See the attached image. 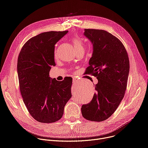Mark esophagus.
<instances>
[{
    "mask_svg": "<svg viewBox=\"0 0 148 148\" xmlns=\"http://www.w3.org/2000/svg\"><path fill=\"white\" fill-rule=\"evenodd\" d=\"M73 82H74V83H77V82H78V79H76L75 78V79H73Z\"/></svg>",
    "mask_w": 148,
    "mask_h": 148,
    "instance_id": "1",
    "label": "esophagus"
}]
</instances>
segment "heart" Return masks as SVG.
I'll list each match as a JSON object with an SVG mask.
<instances>
[{
	"instance_id": "obj_1",
	"label": "heart",
	"mask_w": 148,
	"mask_h": 148,
	"mask_svg": "<svg viewBox=\"0 0 148 148\" xmlns=\"http://www.w3.org/2000/svg\"><path fill=\"white\" fill-rule=\"evenodd\" d=\"M72 41L73 42V43L75 46L76 49H83V46L82 44V42H81L80 38L78 36H75L73 37ZM55 55H56V56H57V51H55Z\"/></svg>"
}]
</instances>
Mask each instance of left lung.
<instances>
[{
  "label": "left lung",
  "mask_w": 148,
  "mask_h": 148,
  "mask_svg": "<svg viewBox=\"0 0 148 148\" xmlns=\"http://www.w3.org/2000/svg\"><path fill=\"white\" fill-rule=\"evenodd\" d=\"M84 35L93 45L92 56L86 74L98 79L97 93L81 107L82 116L91 121L107 119L116 111L127 87L130 60L122 42L110 33L98 29H85Z\"/></svg>",
  "instance_id": "left-lung-1"
}]
</instances>
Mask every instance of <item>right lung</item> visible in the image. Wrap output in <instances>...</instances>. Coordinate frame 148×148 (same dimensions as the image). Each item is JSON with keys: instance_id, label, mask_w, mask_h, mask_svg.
<instances>
[{"instance_id": "obj_1", "label": "right lung", "mask_w": 148, "mask_h": 148, "mask_svg": "<svg viewBox=\"0 0 148 148\" xmlns=\"http://www.w3.org/2000/svg\"><path fill=\"white\" fill-rule=\"evenodd\" d=\"M68 31L48 32L30 38L17 59L20 93L31 116L41 123L60 119L71 97L72 78L61 81L51 79L49 72L55 66L54 48Z\"/></svg>"}]
</instances>
